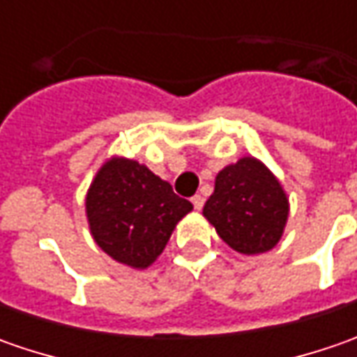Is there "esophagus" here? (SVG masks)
I'll list each match as a JSON object with an SVG mask.
<instances>
[{"instance_id":"obj_1","label":"esophagus","mask_w":357,"mask_h":357,"mask_svg":"<svg viewBox=\"0 0 357 357\" xmlns=\"http://www.w3.org/2000/svg\"><path fill=\"white\" fill-rule=\"evenodd\" d=\"M190 202H192V206H195L197 211H200V208L204 206V199H202L200 195H195V197L190 199Z\"/></svg>"}]
</instances>
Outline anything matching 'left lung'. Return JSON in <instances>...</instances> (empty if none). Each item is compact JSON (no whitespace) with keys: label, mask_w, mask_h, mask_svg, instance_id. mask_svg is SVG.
Returning <instances> with one entry per match:
<instances>
[{"label":"left lung","mask_w":357,"mask_h":357,"mask_svg":"<svg viewBox=\"0 0 357 357\" xmlns=\"http://www.w3.org/2000/svg\"><path fill=\"white\" fill-rule=\"evenodd\" d=\"M202 214L230 248L260 254L278 244L288 218V199L274 174L246 157L218 172Z\"/></svg>","instance_id":"8db88e82"}]
</instances>
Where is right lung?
<instances>
[{"instance_id":"obj_1","label":"right lung","mask_w":357,"mask_h":357,"mask_svg":"<svg viewBox=\"0 0 357 357\" xmlns=\"http://www.w3.org/2000/svg\"><path fill=\"white\" fill-rule=\"evenodd\" d=\"M192 211L144 165L113 158L97 172L87 195L95 242L117 262L146 268L165 250L176 222Z\"/></svg>"}]
</instances>
